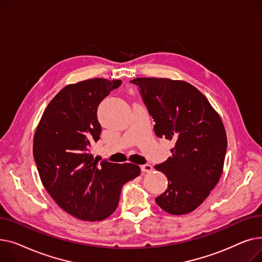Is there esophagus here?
<instances>
[{
    "instance_id": "esophagus-1",
    "label": "esophagus",
    "mask_w": 262,
    "mask_h": 262,
    "mask_svg": "<svg viewBox=\"0 0 262 262\" xmlns=\"http://www.w3.org/2000/svg\"><path fill=\"white\" fill-rule=\"evenodd\" d=\"M141 171L149 173V172L153 171V167L150 166V164H143V166H141Z\"/></svg>"
}]
</instances>
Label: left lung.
Listing matches in <instances>:
<instances>
[{
    "label": "left lung",
    "mask_w": 262,
    "mask_h": 262,
    "mask_svg": "<svg viewBox=\"0 0 262 262\" xmlns=\"http://www.w3.org/2000/svg\"><path fill=\"white\" fill-rule=\"evenodd\" d=\"M159 138L174 142L172 155L155 166L168 177V189L156 198L159 207L174 215L195 210L208 198L223 172L226 132L206 96L184 80L138 77Z\"/></svg>",
    "instance_id": "obj_1"
}]
</instances>
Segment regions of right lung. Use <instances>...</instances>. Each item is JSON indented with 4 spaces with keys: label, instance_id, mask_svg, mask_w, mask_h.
I'll list each match as a JSON object with an SVG mask.
<instances>
[{
    "label": "right lung",
    "instance_id": "1",
    "mask_svg": "<svg viewBox=\"0 0 262 262\" xmlns=\"http://www.w3.org/2000/svg\"><path fill=\"white\" fill-rule=\"evenodd\" d=\"M120 79L91 78L63 87L49 103L34 136L40 180L61 209L82 221H102L117 209L122 186L139 176L133 163L99 162L98 107Z\"/></svg>",
    "mask_w": 262,
    "mask_h": 262
}]
</instances>
